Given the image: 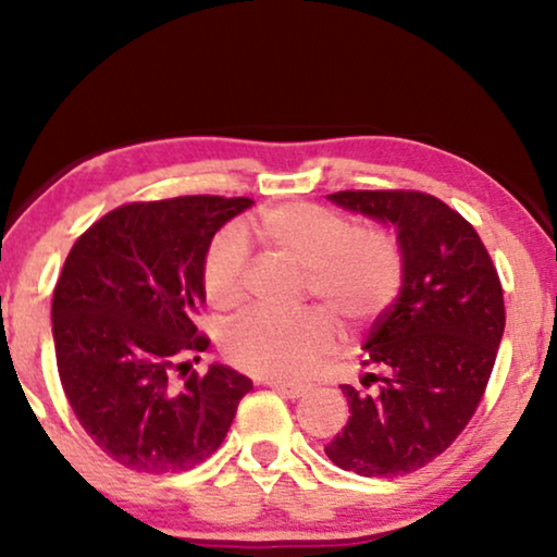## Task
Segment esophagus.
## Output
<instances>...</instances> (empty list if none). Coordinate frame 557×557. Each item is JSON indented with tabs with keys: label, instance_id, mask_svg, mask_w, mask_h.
<instances>
[{
	"label": "esophagus",
	"instance_id": "obj_1",
	"mask_svg": "<svg viewBox=\"0 0 557 557\" xmlns=\"http://www.w3.org/2000/svg\"><path fill=\"white\" fill-rule=\"evenodd\" d=\"M265 385L273 387V391L284 395V398H301V395L307 393V385L288 383V380H269V383H265Z\"/></svg>",
	"mask_w": 557,
	"mask_h": 557
}]
</instances>
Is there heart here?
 <instances>
[{
  "instance_id": "1",
  "label": "heart",
  "mask_w": 557,
  "mask_h": 557,
  "mask_svg": "<svg viewBox=\"0 0 557 557\" xmlns=\"http://www.w3.org/2000/svg\"><path fill=\"white\" fill-rule=\"evenodd\" d=\"M253 233L265 248L304 269L307 294L349 324L375 319L400 288L403 256L383 227H352L339 212L294 200L265 210ZM246 240L235 227H225L202 256L205 299L215 309H235L246 296ZM332 347L334 324L319 309L294 317L253 311L227 326L223 337V352L235 368L276 380L307 375Z\"/></svg>"
}]
</instances>
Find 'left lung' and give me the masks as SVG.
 <instances>
[{
  "instance_id": "8db88e82",
  "label": "left lung",
  "mask_w": 557,
  "mask_h": 557,
  "mask_svg": "<svg viewBox=\"0 0 557 557\" xmlns=\"http://www.w3.org/2000/svg\"><path fill=\"white\" fill-rule=\"evenodd\" d=\"M398 231L403 286L364 342V391L339 385L345 431L326 444L339 469L400 476L444 454L476 413L505 332V296L469 220L416 189L330 195Z\"/></svg>"
}]
</instances>
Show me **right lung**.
I'll list each match as a JSON object with an SVG mask.
<instances>
[{"mask_svg":"<svg viewBox=\"0 0 557 557\" xmlns=\"http://www.w3.org/2000/svg\"><path fill=\"white\" fill-rule=\"evenodd\" d=\"M250 205L218 195L121 205L65 258L52 294L60 383L88 436L121 467L144 474L197 467L223 444L253 387L227 364H210L205 375L189 364L210 345L195 324L202 256Z\"/></svg>","mask_w":557,"mask_h":557,"instance_id":"1","label":"right lung"}]
</instances>
